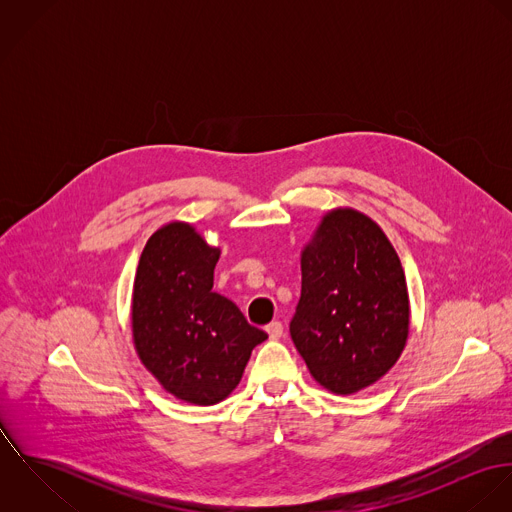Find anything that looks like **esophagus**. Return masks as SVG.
I'll return each instance as SVG.
<instances>
[{
	"mask_svg": "<svg viewBox=\"0 0 512 512\" xmlns=\"http://www.w3.org/2000/svg\"><path fill=\"white\" fill-rule=\"evenodd\" d=\"M266 331H268V335H270L272 341H278V339L284 335V325H282L280 321H272V323L266 327Z\"/></svg>",
	"mask_w": 512,
	"mask_h": 512,
	"instance_id": "obj_1",
	"label": "esophagus"
}]
</instances>
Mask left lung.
Returning <instances> with one entry per match:
<instances>
[{
	"mask_svg": "<svg viewBox=\"0 0 512 512\" xmlns=\"http://www.w3.org/2000/svg\"><path fill=\"white\" fill-rule=\"evenodd\" d=\"M402 262L378 226L353 207L327 211L301 248L293 343L325 390L349 396L398 363L410 335Z\"/></svg>",
	"mask_w": 512,
	"mask_h": 512,
	"instance_id": "1",
	"label": "left lung"
}]
</instances>
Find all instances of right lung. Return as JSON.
<instances>
[{"instance_id":"obj_1","label":"right lung","mask_w":512,"mask_h":512,"mask_svg":"<svg viewBox=\"0 0 512 512\" xmlns=\"http://www.w3.org/2000/svg\"><path fill=\"white\" fill-rule=\"evenodd\" d=\"M219 246L185 220L157 228L132 292V337L142 365L171 396L219 404L238 386L252 349L268 339L213 292Z\"/></svg>"}]
</instances>
